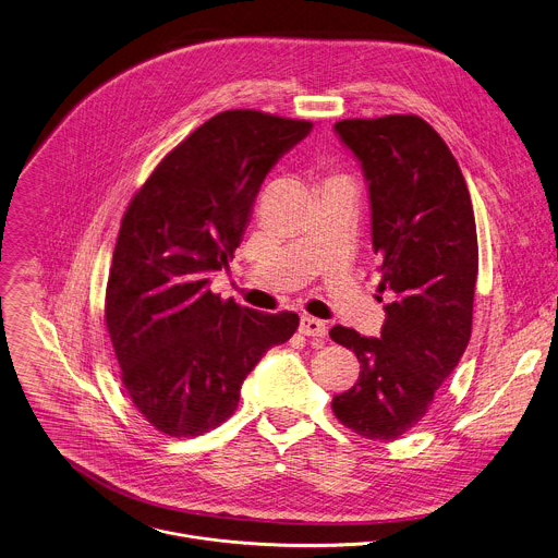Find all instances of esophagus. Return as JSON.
<instances>
[{
    "label": "esophagus",
    "mask_w": 558,
    "mask_h": 558,
    "mask_svg": "<svg viewBox=\"0 0 558 558\" xmlns=\"http://www.w3.org/2000/svg\"><path fill=\"white\" fill-rule=\"evenodd\" d=\"M299 330L305 335V337H315V339H324L328 335V326L326 322L322 319H315V317H301V324H299Z\"/></svg>",
    "instance_id": "esophagus-1"
}]
</instances>
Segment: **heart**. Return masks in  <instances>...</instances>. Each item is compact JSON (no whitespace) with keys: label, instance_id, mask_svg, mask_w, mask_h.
Masks as SVG:
<instances>
[{"label":"heart","instance_id":"b5f03b06","mask_svg":"<svg viewBox=\"0 0 558 558\" xmlns=\"http://www.w3.org/2000/svg\"><path fill=\"white\" fill-rule=\"evenodd\" d=\"M332 179H337V177H332ZM332 179H330V181H332Z\"/></svg>","mask_w":558,"mask_h":558}]
</instances>
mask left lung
<instances>
[{"label": "left lung", "instance_id": "1", "mask_svg": "<svg viewBox=\"0 0 558 558\" xmlns=\"http://www.w3.org/2000/svg\"><path fill=\"white\" fill-rule=\"evenodd\" d=\"M335 131L367 181L379 290L395 301L379 339L330 330L361 363L332 412L365 439L392 441L423 421L468 348L478 272L474 210L454 155L421 117L343 119Z\"/></svg>", "mask_w": 558, "mask_h": 558}]
</instances>
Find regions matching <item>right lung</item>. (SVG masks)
I'll return each mask as SVG.
<instances>
[{
    "label": "right lung",
    "mask_w": 558,
    "mask_h": 558,
    "mask_svg": "<svg viewBox=\"0 0 558 558\" xmlns=\"http://www.w3.org/2000/svg\"><path fill=\"white\" fill-rule=\"evenodd\" d=\"M311 121L226 110L153 170L121 219L106 286V328L135 408L168 437H199L239 403L243 379L286 343L294 313L221 301L228 268L270 168Z\"/></svg>",
    "instance_id": "obj_1"
}]
</instances>
